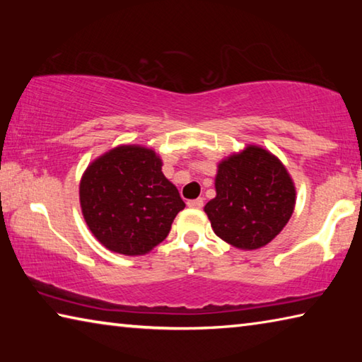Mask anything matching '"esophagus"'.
I'll use <instances>...</instances> for the list:
<instances>
[{
	"instance_id": "34e87169",
	"label": "esophagus",
	"mask_w": 362,
	"mask_h": 362,
	"mask_svg": "<svg viewBox=\"0 0 362 362\" xmlns=\"http://www.w3.org/2000/svg\"><path fill=\"white\" fill-rule=\"evenodd\" d=\"M187 204H188V207H192V209H201V207H203V204H204V201H203V198L189 199Z\"/></svg>"
}]
</instances>
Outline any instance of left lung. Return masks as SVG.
<instances>
[{
    "label": "left lung",
    "mask_w": 362,
    "mask_h": 362,
    "mask_svg": "<svg viewBox=\"0 0 362 362\" xmlns=\"http://www.w3.org/2000/svg\"><path fill=\"white\" fill-rule=\"evenodd\" d=\"M216 192L204 211L216 235L240 249L268 244L296 206V188L286 168L259 146L220 163Z\"/></svg>",
    "instance_id": "8db88e82"
}]
</instances>
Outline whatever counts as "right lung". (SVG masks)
Segmentation results:
<instances>
[{
	"instance_id": "right-lung-1",
	"label": "right lung",
	"mask_w": 362,
	"mask_h": 362,
	"mask_svg": "<svg viewBox=\"0 0 362 362\" xmlns=\"http://www.w3.org/2000/svg\"><path fill=\"white\" fill-rule=\"evenodd\" d=\"M86 223L110 250L142 255L161 243L185 203L161 173V159L144 146L108 151L79 185Z\"/></svg>"
}]
</instances>
